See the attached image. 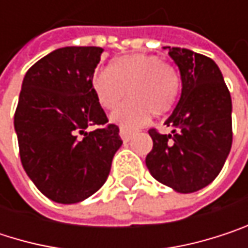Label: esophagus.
I'll return each instance as SVG.
<instances>
[{
    "instance_id": "1",
    "label": "esophagus",
    "mask_w": 248,
    "mask_h": 248,
    "mask_svg": "<svg viewBox=\"0 0 248 248\" xmlns=\"http://www.w3.org/2000/svg\"><path fill=\"white\" fill-rule=\"evenodd\" d=\"M119 135H121V138H122V140H124V142H129V140H130V138L133 136V132H132V130H129V129L121 127Z\"/></svg>"
}]
</instances>
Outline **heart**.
Segmentation results:
<instances>
[{"mask_svg":"<svg viewBox=\"0 0 248 248\" xmlns=\"http://www.w3.org/2000/svg\"><path fill=\"white\" fill-rule=\"evenodd\" d=\"M94 96L102 108L112 110L124 97L129 100L116 109L110 119L126 127L143 124L149 115L170 112L178 100L181 81L171 64L151 54H126L115 59L109 70L96 73L92 80Z\"/></svg>","mask_w":248,"mask_h":248,"instance_id":"heart-1","label":"heart"}]
</instances>
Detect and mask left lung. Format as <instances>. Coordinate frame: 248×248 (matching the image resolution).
Returning <instances> with one entry per match:
<instances>
[{
  "instance_id": "left-lung-1",
  "label": "left lung",
  "mask_w": 248,
  "mask_h": 248,
  "mask_svg": "<svg viewBox=\"0 0 248 248\" xmlns=\"http://www.w3.org/2000/svg\"><path fill=\"white\" fill-rule=\"evenodd\" d=\"M181 75V97L165 124L170 135L149 130L154 148L145 162L151 175L181 194L211 184L232 143L231 96L221 70L207 56L165 47Z\"/></svg>"
}]
</instances>
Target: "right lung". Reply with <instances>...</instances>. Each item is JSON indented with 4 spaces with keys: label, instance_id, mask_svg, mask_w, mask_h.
I'll return each mask as SVG.
<instances>
[{
    "label": "right lung",
    "instance_id": "add662e5",
    "mask_svg": "<svg viewBox=\"0 0 248 248\" xmlns=\"http://www.w3.org/2000/svg\"><path fill=\"white\" fill-rule=\"evenodd\" d=\"M100 47H62L25 73L14 127L24 171L59 204L80 202L106 182L122 146L119 127L108 124L92 80ZM102 125L87 131L89 125Z\"/></svg>",
    "mask_w": 248,
    "mask_h": 248
}]
</instances>
